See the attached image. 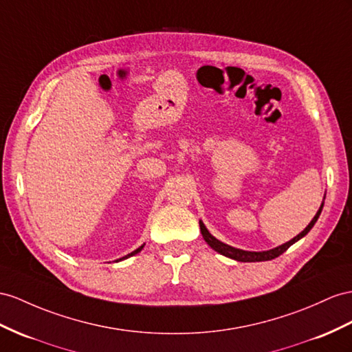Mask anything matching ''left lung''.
<instances>
[{"mask_svg":"<svg viewBox=\"0 0 352 352\" xmlns=\"http://www.w3.org/2000/svg\"><path fill=\"white\" fill-rule=\"evenodd\" d=\"M324 199H326V196H324ZM322 206H324V201L321 202V206L318 208L317 214L314 215V219L311 220V223L299 233V235L294 236L293 239H290L288 242H285V244H283V245L275 247L272 250H266V251H245V250H241V248H235V247H232V245H228V244H224V242L219 241L215 236H212L211 233H210V230L205 228V224H204L202 220H199V226H201V233H202L205 242L214 251H217V253L226 256L229 258L236 260V262H266V260H272V258H275L278 256H281L284 251H287V248H290L294 244V242L302 239L305 235H308V232L314 228V224L317 223L320 214L322 211Z\"/></svg>","mask_w":352,"mask_h":352,"instance_id":"1","label":"left lung"}]
</instances>
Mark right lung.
<instances>
[{"mask_svg": "<svg viewBox=\"0 0 352 352\" xmlns=\"http://www.w3.org/2000/svg\"><path fill=\"white\" fill-rule=\"evenodd\" d=\"M144 245H146V244H142L140 248H137V250H135V251H132V253H129V254H126L124 257H122V258H119V260H124V258H128V257H131V256H135V254H138L140 253V251L144 248ZM119 260H117V262H119Z\"/></svg>", "mask_w": 352, "mask_h": 352, "instance_id": "obj_1", "label": "right lung"}]
</instances>
